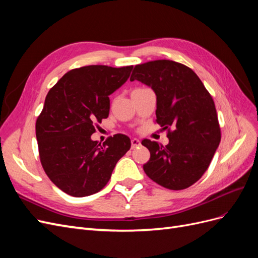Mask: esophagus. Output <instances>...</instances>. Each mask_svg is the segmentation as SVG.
<instances>
[{"label": "esophagus", "instance_id": "1", "mask_svg": "<svg viewBox=\"0 0 258 258\" xmlns=\"http://www.w3.org/2000/svg\"><path fill=\"white\" fill-rule=\"evenodd\" d=\"M140 145H141V141H140V140H138V139L131 140V148H137Z\"/></svg>", "mask_w": 258, "mask_h": 258}]
</instances>
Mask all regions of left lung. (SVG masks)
<instances>
[{
  "instance_id": "obj_1",
  "label": "left lung",
  "mask_w": 258,
  "mask_h": 258,
  "mask_svg": "<svg viewBox=\"0 0 258 258\" xmlns=\"http://www.w3.org/2000/svg\"><path fill=\"white\" fill-rule=\"evenodd\" d=\"M136 80L154 90L156 122L169 138L166 146L143 140L151 153L144 172L168 189H185L204 175L221 142L214 101L197 74L175 61L138 64L130 77Z\"/></svg>"
}]
</instances>
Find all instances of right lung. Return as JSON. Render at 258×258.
<instances>
[{
	"label": "right lung",
	"instance_id": "obj_1",
	"mask_svg": "<svg viewBox=\"0 0 258 258\" xmlns=\"http://www.w3.org/2000/svg\"><path fill=\"white\" fill-rule=\"evenodd\" d=\"M132 66H87L66 73L48 91L35 131L41 163L50 181L73 197L90 196L110 181L131 146L124 135L92 141L95 124L107 118L108 96L129 79Z\"/></svg>",
	"mask_w": 258,
	"mask_h": 258
}]
</instances>
